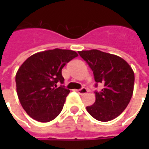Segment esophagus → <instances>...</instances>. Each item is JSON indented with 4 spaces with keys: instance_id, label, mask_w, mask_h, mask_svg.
<instances>
[{
    "instance_id": "34e87169",
    "label": "esophagus",
    "mask_w": 149,
    "mask_h": 149,
    "mask_svg": "<svg viewBox=\"0 0 149 149\" xmlns=\"http://www.w3.org/2000/svg\"><path fill=\"white\" fill-rule=\"evenodd\" d=\"M77 92L79 95H84V94H86L88 92V90H87V89H85V88H82V89H78Z\"/></svg>"
}]
</instances>
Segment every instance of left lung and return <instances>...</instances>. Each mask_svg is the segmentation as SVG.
I'll list each match as a JSON object with an SVG mask.
<instances>
[{
	"instance_id": "8db88e82",
	"label": "left lung",
	"mask_w": 149,
	"mask_h": 149,
	"mask_svg": "<svg viewBox=\"0 0 149 149\" xmlns=\"http://www.w3.org/2000/svg\"><path fill=\"white\" fill-rule=\"evenodd\" d=\"M79 54L93 70L95 82L103 84L102 90L95 92V104L86 107L87 111L102 122L117 118L126 109L133 95V69L121 57L98 49L81 50Z\"/></svg>"
}]
</instances>
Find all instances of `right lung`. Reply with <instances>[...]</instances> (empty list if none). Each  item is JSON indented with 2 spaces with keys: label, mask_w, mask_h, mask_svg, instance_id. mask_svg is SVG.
I'll use <instances>...</instances> for the list:
<instances>
[{
  "label": "right lung",
  "mask_w": 149,
  "mask_h": 149,
  "mask_svg": "<svg viewBox=\"0 0 149 149\" xmlns=\"http://www.w3.org/2000/svg\"><path fill=\"white\" fill-rule=\"evenodd\" d=\"M78 54L70 49H54L32 54L15 74L16 92L27 114L41 123L57 117L63 109L69 89L64 83L62 69Z\"/></svg>",
  "instance_id": "right-lung-1"
}]
</instances>
